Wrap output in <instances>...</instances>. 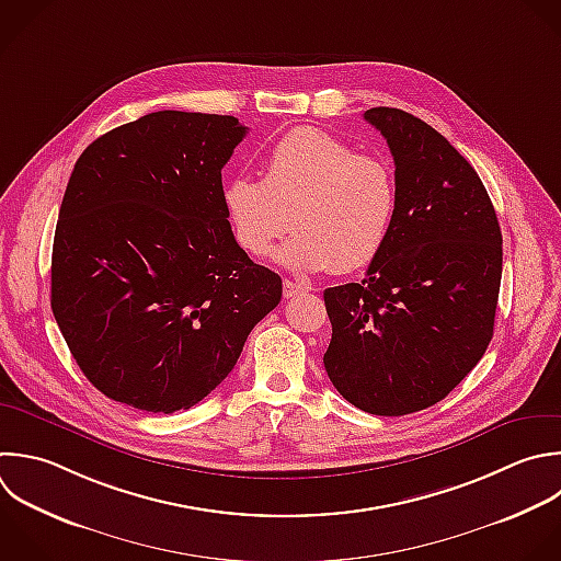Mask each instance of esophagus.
<instances>
[{
  "mask_svg": "<svg viewBox=\"0 0 561 561\" xmlns=\"http://www.w3.org/2000/svg\"><path fill=\"white\" fill-rule=\"evenodd\" d=\"M305 291H307V287L300 285V283H294V280H285V283H283V296H285V298H294V296L305 294Z\"/></svg>",
  "mask_w": 561,
  "mask_h": 561,
  "instance_id": "obj_1",
  "label": "esophagus"
}]
</instances>
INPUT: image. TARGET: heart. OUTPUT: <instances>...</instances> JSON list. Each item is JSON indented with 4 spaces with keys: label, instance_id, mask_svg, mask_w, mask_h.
Segmentation results:
<instances>
[{
    "label": "heart",
    "instance_id": "obj_1",
    "mask_svg": "<svg viewBox=\"0 0 561 561\" xmlns=\"http://www.w3.org/2000/svg\"><path fill=\"white\" fill-rule=\"evenodd\" d=\"M224 208L237 245L265 259L289 230L276 259L296 274H353L386 250L397 213L394 169L379 156L357 153L320 129L283 136L263 162V178H234Z\"/></svg>",
    "mask_w": 561,
    "mask_h": 561
}]
</instances>
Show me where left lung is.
<instances>
[{
  "label": "left lung",
  "mask_w": 561,
  "mask_h": 561,
  "mask_svg": "<svg viewBox=\"0 0 561 561\" xmlns=\"http://www.w3.org/2000/svg\"><path fill=\"white\" fill-rule=\"evenodd\" d=\"M399 184L392 237L362 283L324 289V368L355 408L401 416L445 399L480 362L502 278V234L471 164L427 123L373 107Z\"/></svg>",
  "instance_id": "8db88e82"
}]
</instances>
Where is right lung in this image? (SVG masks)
Returning a JSON list of instances; mask_svg holds the SVG:
<instances>
[{"label":"right lung","instance_id":"right-lung-1","mask_svg":"<svg viewBox=\"0 0 561 561\" xmlns=\"http://www.w3.org/2000/svg\"><path fill=\"white\" fill-rule=\"evenodd\" d=\"M234 116L156 112L94 140L53 245V313L83 375L147 412L188 410L234 368L283 280L234 241L221 169Z\"/></svg>","mask_w":561,"mask_h":561}]
</instances>
